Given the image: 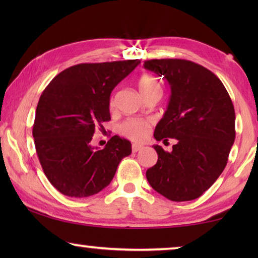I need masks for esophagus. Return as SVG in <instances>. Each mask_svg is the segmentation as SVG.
I'll return each instance as SVG.
<instances>
[{"mask_svg": "<svg viewBox=\"0 0 258 258\" xmlns=\"http://www.w3.org/2000/svg\"><path fill=\"white\" fill-rule=\"evenodd\" d=\"M143 148V146H141V145H133L132 146V151L133 152H138V151H140Z\"/></svg>", "mask_w": 258, "mask_h": 258, "instance_id": "1", "label": "esophagus"}]
</instances>
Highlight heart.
Instances as JSON below:
<instances>
[{"mask_svg":"<svg viewBox=\"0 0 258 258\" xmlns=\"http://www.w3.org/2000/svg\"><path fill=\"white\" fill-rule=\"evenodd\" d=\"M138 86L140 93L142 97H146L148 94H161V89L159 83L157 82L155 77L151 75H142L139 78ZM148 123L141 119L130 118L126 119L123 124L119 126V133L124 135L132 141H142L145 140L148 134Z\"/></svg>","mask_w":258,"mask_h":258,"instance_id":"1","label":"heart"}]
</instances>
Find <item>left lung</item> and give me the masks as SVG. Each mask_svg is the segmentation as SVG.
<instances>
[{
	"mask_svg": "<svg viewBox=\"0 0 258 258\" xmlns=\"http://www.w3.org/2000/svg\"><path fill=\"white\" fill-rule=\"evenodd\" d=\"M143 67L163 76L171 87L154 137L157 141H177L171 152L154 146L158 160L147 171V180L173 202L197 199L228 163L235 138L233 103L220 78L192 61L154 59L145 61Z\"/></svg>",
	"mask_w": 258,
	"mask_h": 258,
	"instance_id": "1",
	"label": "left lung"
}]
</instances>
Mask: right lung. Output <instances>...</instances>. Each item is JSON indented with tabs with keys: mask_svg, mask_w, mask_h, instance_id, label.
I'll return each instance as SVG.
<instances>
[{
	"mask_svg": "<svg viewBox=\"0 0 258 258\" xmlns=\"http://www.w3.org/2000/svg\"><path fill=\"white\" fill-rule=\"evenodd\" d=\"M141 62L139 59L80 63L58 74L37 103L35 148L47 180L64 196L84 198L104 189L124 157L128 140L113 135L103 149L91 146L95 127L110 120L115 86Z\"/></svg>",
	"mask_w": 258,
	"mask_h": 258,
	"instance_id": "obj_1",
	"label": "right lung"
}]
</instances>
